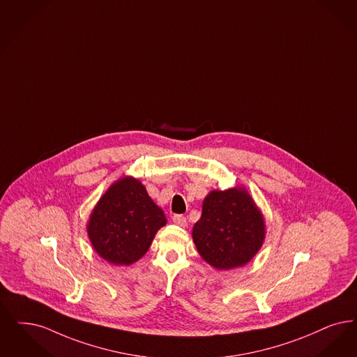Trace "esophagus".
Segmentation results:
<instances>
[{"mask_svg": "<svg viewBox=\"0 0 357 357\" xmlns=\"http://www.w3.org/2000/svg\"><path fill=\"white\" fill-rule=\"evenodd\" d=\"M172 222L179 226V227H185L187 226V219H185L183 215H174L172 216Z\"/></svg>", "mask_w": 357, "mask_h": 357, "instance_id": "esophagus-1", "label": "esophagus"}]
</instances>
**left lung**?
<instances>
[{"label":"left lung","instance_id":"8db88e82","mask_svg":"<svg viewBox=\"0 0 357 357\" xmlns=\"http://www.w3.org/2000/svg\"><path fill=\"white\" fill-rule=\"evenodd\" d=\"M266 232L264 215L248 190L236 185L208 192L192 229V241L206 263L215 270L229 271L254 259Z\"/></svg>","mask_w":357,"mask_h":357}]
</instances>
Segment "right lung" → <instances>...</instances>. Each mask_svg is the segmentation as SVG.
I'll list each match as a JSON object with an SVG mask.
<instances>
[{
  "mask_svg": "<svg viewBox=\"0 0 357 357\" xmlns=\"http://www.w3.org/2000/svg\"><path fill=\"white\" fill-rule=\"evenodd\" d=\"M163 210L142 182L126 175L110 185L87 220L94 251L113 266H130L147 252L158 229L166 226Z\"/></svg>",
  "mask_w": 357,
  "mask_h": 357,
  "instance_id": "1",
  "label": "right lung"
}]
</instances>
